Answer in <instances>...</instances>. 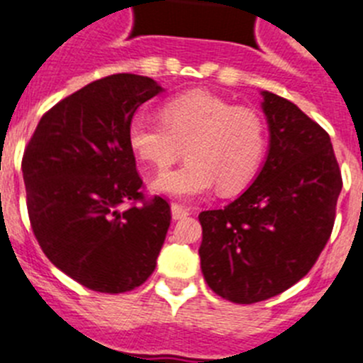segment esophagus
I'll use <instances>...</instances> for the list:
<instances>
[{
	"instance_id": "obj_1",
	"label": "esophagus",
	"mask_w": 363,
	"mask_h": 363,
	"mask_svg": "<svg viewBox=\"0 0 363 363\" xmlns=\"http://www.w3.org/2000/svg\"><path fill=\"white\" fill-rule=\"evenodd\" d=\"M189 213H191V211H189V208H186V206L177 204V202H174V204H172V217H174L175 220L188 217Z\"/></svg>"
}]
</instances>
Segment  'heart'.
Masks as SVG:
<instances>
[{"mask_svg": "<svg viewBox=\"0 0 363 363\" xmlns=\"http://www.w3.org/2000/svg\"><path fill=\"white\" fill-rule=\"evenodd\" d=\"M159 116L162 125L132 119L126 133L132 153L159 172L174 164L182 148L188 161L153 179V191L197 199L217 184L220 194H231L257 174L266 150V126L257 110L191 90L166 101Z\"/></svg>", "mask_w": 363, "mask_h": 363, "instance_id": "heart-1", "label": "heart"}]
</instances>
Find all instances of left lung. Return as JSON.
<instances>
[{
    "label": "left lung",
    "mask_w": 363,
    "mask_h": 363,
    "mask_svg": "<svg viewBox=\"0 0 363 363\" xmlns=\"http://www.w3.org/2000/svg\"><path fill=\"white\" fill-rule=\"evenodd\" d=\"M269 150L240 197L199 215L206 284L222 298L277 296L315 266L335 224L342 175L328 132L291 101L264 90Z\"/></svg>",
    "instance_id": "obj_1"
}]
</instances>
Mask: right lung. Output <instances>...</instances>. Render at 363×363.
Masks as SVG:
<instances>
[{"label": "right lung", "instance_id": "right-lung-1", "mask_svg": "<svg viewBox=\"0 0 363 363\" xmlns=\"http://www.w3.org/2000/svg\"><path fill=\"white\" fill-rule=\"evenodd\" d=\"M162 92L152 77L113 74L52 106L23 153L30 226L48 260L99 293L148 280L168 233L169 204L146 201L128 146L143 103Z\"/></svg>", "mask_w": 363, "mask_h": 363}]
</instances>
